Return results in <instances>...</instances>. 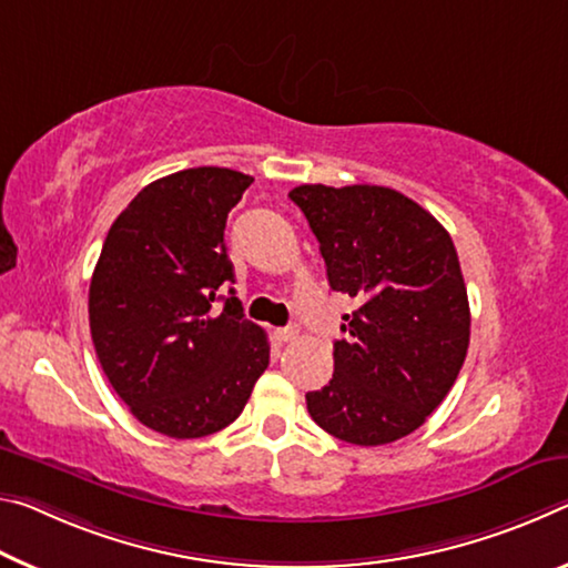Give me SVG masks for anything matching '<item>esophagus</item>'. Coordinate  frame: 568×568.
Wrapping results in <instances>:
<instances>
[{"mask_svg":"<svg viewBox=\"0 0 568 568\" xmlns=\"http://www.w3.org/2000/svg\"><path fill=\"white\" fill-rule=\"evenodd\" d=\"M275 338H277V344H291V341L298 338V328H295V326H291V328H277V331H275Z\"/></svg>","mask_w":568,"mask_h":568,"instance_id":"esophagus-1","label":"esophagus"}]
</instances>
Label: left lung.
<instances>
[{"label": "left lung", "instance_id": "8db88e82", "mask_svg": "<svg viewBox=\"0 0 568 568\" xmlns=\"http://www.w3.org/2000/svg\"><path fill=\"white\" fill-rule=\"evenodd\" d=\"M333 291L356 298L333 344V379L305 394L313 422L351 445L425 425L460 374L470 305L449 232L389 186H295Z\"/></svg>", "mask_w": 568, "mask_h": 568}]
</instances>
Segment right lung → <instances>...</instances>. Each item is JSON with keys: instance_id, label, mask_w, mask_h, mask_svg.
Wrapping results in <instances>:
<instances>
[{"instance_id": "1", "label": "right lung", "mask_w": 568, "mask_h": 568, "mask_svg": "<svg viewBox=\"0 0 568 568\" xmlns=\"http://www.w3.org/2000/svg\"><path fill=\"white\" fill-rule=\"evenodd\" d=\"M250 184L252 176L220 166L156 179L115 217L93 270L88 316L98 362L133 417L166 437L232 425L270 364L265 331L242 318L235 295H220L235 283L227 214Z\"/></svg>"}]
</instances>
